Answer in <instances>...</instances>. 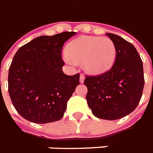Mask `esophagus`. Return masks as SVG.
Returning a JSON list of instances; mask_svg holds the SVG:
<instances>
[{
	"label": "esophagus",
	"instance_id": "obj_1",
	"mask_svg": "<svg viewBox=\"0 0 153 153\" xmlns=\"http://www.w3.org/2000/svg\"><path fill=\"white\" fill-rule=\"evenodd\" d=\"M84 79H85V77H84L83 74H80V79H79V81L81 83H82L84 82Z\"/></svg>",
	"mask_w": 153,
	"mask_h": 153
}]
</instances>
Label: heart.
Wrapping results in <instances>:
<instances>
[{
	"label": "heart",
	"mask_w": 153,
	"mask_h": 153,
	"mask_svg": "<svg viewBox=\"0 0 153 153\" xmlns=\"http://www.w3.org/2000/svg\"><path fill=\"white\" fill-rule=\"evenodd\" d=\"M116 54V47L108 37L81 36L67 44L64 59L69 63L82 62L86 71L98 74L113 66Z\"/></svg>",
	"instance_id": "obj_1"
}]
</instances>
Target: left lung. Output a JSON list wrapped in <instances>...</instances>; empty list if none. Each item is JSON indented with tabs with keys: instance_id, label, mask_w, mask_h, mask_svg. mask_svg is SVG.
Returning a JSON list of instances; mask_svg holds the SVG:
<instances>
[{
	"instance_id": "obj_1",
	"label": "left lung",
	"mask_w": 153,
	"mask_h": 153,
	"mask_svg": "<svg viewBox=\"0 0 153 153\" xmlns=\"http://www.w3.org/2000/svg\"><path fill=\"white\" fill-rule=\"evenodd\" d=\"M106 35L116 47V59L109 71L95 76H86V101L98 118L117 120L137 108L145 85L143 62L137 49L122 37Z\"/></svg>"
}]
</instances>
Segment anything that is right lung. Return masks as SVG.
I'll list each match as a JSON object with an SVG mask.
<instances>
[{
    "mask_svg": "<svg viewBox=\"0 0 153 153\" xmlns=\"http://www.w3.org/2000/svg\"><path fill=\"white\" fill-rule=\"evenodd\" d=\"M76 34L64 32L35 38L19 48L8 71V94L20 116L36 124L59 121L79 85V74L62 71V48Z\"/></svg>",
    "mask_w": 153,
    "mask_h": 153,
    "instance_id": "right-lung-1",
    "label": "right lung"
}]
</instances>
